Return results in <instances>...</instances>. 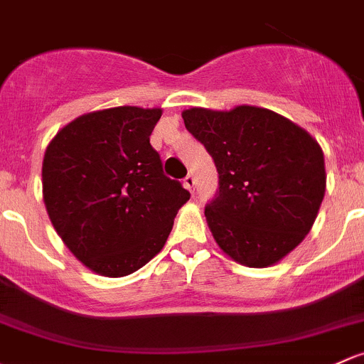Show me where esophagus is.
I'll use <instances>...</instances> for the list:
<instances>
[{
  "label": "esophagus",
  "mask_w": 364,
  "mask_h": 364,
  "mask_svg": "<svg viewBox=\"0 0 364 364\" xmlns=\"http://www.w3.org/2000/svg\"><path fill=\"white\" fill-rule=\"evenodd\" d=\"M183 185H185V188H188L190 192H193L195 190V176L193 174H188L185 179H183Z\"/></svg>",
  "instance_id": "34e87169"
}]
</instances>
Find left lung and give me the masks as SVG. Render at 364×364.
<instances>
[{
	"instance_id": "left-lung-1",
	"label": "left lung",
	"mask_w": 364,
	"mask_h": 364,
	"mask_svg": "<svg viewBox=\"0 0 364 364\" xmlns=\"http://www.w3.org/2000/svg\"><path fill=\"white\" fill-rule=\"evenodd\" d=\"M183 120L218 171L216 195L205 205L218 246L240 265L277 263L311 232L323 202L326 171L317 141L256 106L190 108Z\"/></svg>"
}]
</instances>
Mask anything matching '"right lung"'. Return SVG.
Masks as SVG:
<instances>
[{
    "label": "right lung",
    "mask_w": 364,
    "mask_h": 364,
    "mask_svg": "<svg viewBox=\"0 0 364 364\" xmlns=\"http://www.w3.org/2000/svg\"><path fill=\"white\" fill-rule=\"evenodd\" d=\"M162 109L118 106L60 129L43 159V200L80 262L106 277L146 265L166 244L188 190L167 178L150 136Z\"/></svg>",
    "instance_id": "obj_1"
}]
</instances>
